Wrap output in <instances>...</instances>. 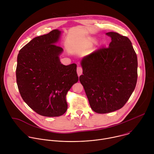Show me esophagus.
I'll return each instance as SVG.
<instances>
[{
    "label": "esophagus",
    "mask_w": 154,
    "mask_h": 154,
    "mask_svg": "<svg viewBox=\"0 0 154 154\" xmlns=\"http://www.w3.org/2000/svg\"><path fill=\"white\" fill-rule=\"evenodd\" d=\"M77 72L79 76H80L82 74V68L80 66H78L77 68Z\"/></svg>",
    "instance_id": "esophagus-1"
}]
</instances>
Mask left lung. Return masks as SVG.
I'll use <instances>...</instances> for the list:
<instances>
[{
	"instance_id": "left-lung-1",
	"label": "left lung",
	"mask_w": 154,
	"mask_h": 154,
	"mask_svg": "<svg viewBox=\"0 0 154 154\" xmlns=\"http://www.w3.org/2000/svg\"><path fill=\"white\" fill-rule=\"evenodd\" d=\"M108 48H101L85 57L81 65L83 85L91 108L103 114L121 108L137 85L138 60L130 40L116 32Z\"/></svg>"
}]
</instances>
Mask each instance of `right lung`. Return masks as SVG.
I'll return each instance as SVG.
<instances>
[{
	"instance_id": "1",
	"label": "right lung",
	"mask_w": 154,
	"mask_h": 154,
	"mask_svg": "<svg viewBox=\"0 0 154 154\" xmlns=\"http://www.w3.org/2000/svg\"><path fill=\"white\" fill-rule=\"evenodd\" d=\"M61 35L57 29L37 36L22 48L17 58L16 82L24 101L38 114L63 115L67 110L68 91L79 80L77 64L61 63L63 49L56 45Z\"/></svg>"
}]
</instances>
